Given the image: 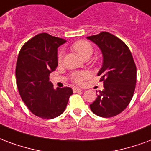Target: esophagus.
Masks as SVG:
<instances>
[{
    "label": "esophagus",
    "mask_w": 151,
    "mask_h": 151,
    "mask_svg": "<svg viewBox=\"0 0 151 151\" xmlns=\"http://www.w3.org/2000/svg\"><path fill=\"white\" fill-rule=\"evenodd\" d=\"M73 92H81L82 91V89L79 88H73Z\"/></svg>",
    "instance_id": "esophagus-1"
}]
</instances>
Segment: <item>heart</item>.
Listing matches in <instances>:
<instances>
[{
  "instance_id": "1",
  "label": "heart",
  "mask_w": 151,
  "mask_h": 151,
  "mask_svg": "<svg viewBox=\"0 0 151 151\" xmlns=\"http://www.w3.org/2000/svg\"><path fill=\"white\" fill-rule=\"evenodd\" d=\"M71 49L78 53L81 57H83V59L86 57H90L93 51L92 44L85 40H80L74 42L71 45ZM62 60L63 53L59 52V55H58V61L59 63H61ZM87 78H88V74L85 72H76L73 75L72 80L74 83H77V84H82Z\"/></svg>"
}]
</instances>
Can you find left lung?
<instances>
[{"label": "left lung", "instance_id": "left-lung-1", "mask_svg": "<svg viewBox=\"0 0 151 151\" xmlns=\"http://www.w3.org/2000/svg\"><path fill=\"white\" fill-rule=\"evenodd\" d=\"M87 38L97 45L103 55L97 76L104 83V90L90 109L101 117L116 116L128 106L135 89L137 68L132 54L123 41L110 33L101 32Z\"/></svg>", "mask_w": 151, "mask_h": 151}]
</instances>
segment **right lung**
Segmentation results:
<instances>
[{
    "instance_id": "obj_1",
    "label": "right lung",
    "mask_w": 151,
    "mask_h": 151,
    "mask_svg": "<svg viewBox=\"0 0 151 151\" xmlns=\"http://www.w3.org/2000/svg\"><path fill=\"white\" fill-rule=\"evenodd\" d=\"M65 39L38 34L23 45L17 57L16 81L27 108L37 116L53 119L64 112L72 89L53 88L49 76L58 66V47Z\"/></svg>"
}]
</instances>
